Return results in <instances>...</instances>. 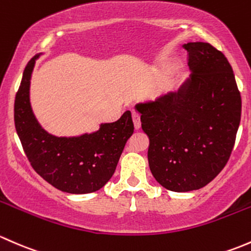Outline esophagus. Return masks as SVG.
<instances>
[{"label":"esophagus","mask_w":251,"mask_h":251,"mask_svg":"<svg viewBox=\"0 0 251 251\" xmlns=\"http://www.w3.org/2000/svg\"><path fill=\"white\" fill-rule=\"evenodd\" d=\"M131 117H133V122H134V126H135V129L138 130V129H140L141 126V121H140V115H139L136 111H134L133 113H131Z\"/></svg>","instance_id":"esophagus-1"}]
</instances>
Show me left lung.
Masks as SVG:
<instances>
[{"label": "left lung", "instance_id": "1", "mask_svg": "<svg viewBox=\"0 0 251 251\" xmlns=\"http://www.w3.org/2000/svg\"><path fill=\"white\" fill-rule=\"evenodd\" d=\"M190 78L156 101L136 105L150 139L149 165L174 192L200 190L228 162L241 123L242 99L226 56L205 42L183 45Z\"/></svg>", "mask_w": 251, "mask_h": 251}]
</instances>
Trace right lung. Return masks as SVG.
<instances>
[{
    "label": "right lung",
    "mask_w": 251,
    "mask_h": 251,
    "mask_svg": "<svg viewBox=\"0 0 251 251\" xmlns=\"http://www.w3.org/2000/svg\"><path fill=\"white\" fill-rule=\"evenodd\" d=\"M37 54L27 63L15 95L14 123L31 167L63 192L83 195L100 190L112 177L126 140L134 131L130 111L99 130L79 136H54L36 120L30 104V81Z\"/></svg>",
    "instance_id": "right-lung-1"
}]
</instances>
